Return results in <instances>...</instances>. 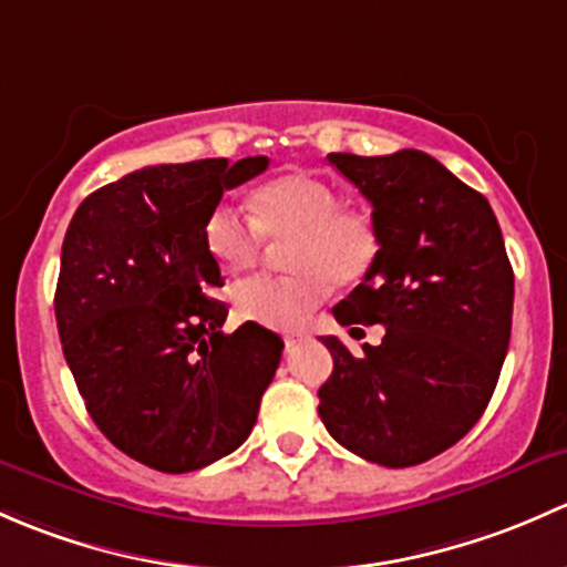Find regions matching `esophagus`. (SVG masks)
<instances>
[{
  "label": "esophagus",
  "mask_w": 567,
  "mask_h": 567,
  "mask_svg": "<svg viewBox=\"0 0 567 567\" xmlns=\"http://www.w3.org/2000/svg\"><path fill=\"white\" fill-rule=\"evenodd\" d=\"M302 338H306V336H302V332H286V336H284V343H286V349L297 347V343H300Z\"/></svg>",
  "instance_id": "1"
}]
</instances>
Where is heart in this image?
<instances>
[{"label": "heart", "mask_w": 567, "mask_h": 567, "mask_svg": "<svg viewBox=\"0 0 567 567\" xmlns=\"http://www.w3.org/2000/svg\"><path fill=\"white\" fill-rule=\"evenodd\" d=\"M248 218L220 204L204 224V245L226 272H245L259 261L265 240L284 245L289 276H256L231 291L240 322L291 330L306 322L336 284L369 276L379 256V231L358 209H343L341 194L311 174L267 179L248 196Z\"/></svg>", "instance_id": "b5f03b06"}]
</instances>
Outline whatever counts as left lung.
<instances>
[{
    "mask_svg": "<svg viewBox=\"0 0 567 567\" xmlns=\"http://www.w3.org/2000/svg\"><path fill=\"white\" fill-rule=\"evenodd\" d=\"M371 202L379 256L341 324H384L352 354L336 336L319 417L336 442L382 466L440 456L481 420L511 343L513 267L492 204L420 150L327 155ZM360 330V327H354Z\"/></svg>",
    "mask_w": 567,
    "mask_h": 567,
    "instance_id": "1",
    "label": "left lung"
}]
</instances>
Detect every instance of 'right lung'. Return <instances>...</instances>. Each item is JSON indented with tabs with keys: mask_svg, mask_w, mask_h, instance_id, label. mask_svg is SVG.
Wrapping results in <instances>:
<instances>
[{
	"mask_svg": "<svg viewBox=\"0 0 567 567\" xmlns=\"http://www.w3.org/2000/svg\"><path fill=\"white\" fill-rule=\"evenodd\" d=\"M267 157L166 163L103 185L62 243L56 327L86 412L125 456L194 472L248 440L281 363V336L220 327L224 286L204 224Z\"/></svg>",
	"mask_w": 567,
	"mask_h": 567,
	"instance_id": "obj_1",
	"label": "right lung"
}]
</instances>
